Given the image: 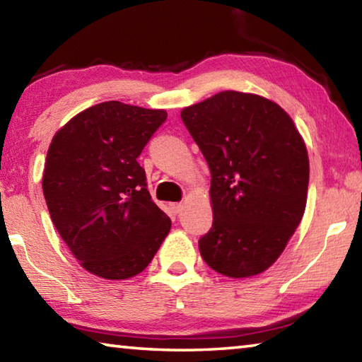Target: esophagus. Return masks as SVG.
Instances as JSON below:
<instances>
[{
    "label": "esophagus",
    "mask_w": 362,
    "mask_h": 362,
    "mask_svg": "<svg viewBox=\"0 0 362 362\" xmlns=\"http://www.w3.org/2000/svg\"><path fill=\"white\" fill-rule=\"evenodd\" d=\"M169 207H170V211H173V214H179L183 206H182V203H170Z\"/></svg>",
    "instance_id": "esophagus-1"
}]
</instances>
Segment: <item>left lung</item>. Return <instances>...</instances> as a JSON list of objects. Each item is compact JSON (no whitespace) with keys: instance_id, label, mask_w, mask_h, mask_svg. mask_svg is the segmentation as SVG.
Returning a JSON list of instances; mask_svg holds the SVG:
<instances>
[{"instance_id":"left-lung-1","label":"left lung","mask_w":362,"mask_h":362,"mask_svg":"<svg viewBox=\"0 0 362 362\" xmlns=\"http://www.w3.org/2000/svg\"><path fill=\"white\" fill-rule=\"evenodd\" d=\"M211 170L212 228L198 241L212 269L230 278L265 272L303 217L308 153L276 103L223 90L182 110Z\"/></svg>"}]
</instances>
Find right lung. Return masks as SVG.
<instances>
[{"label": "right lung", "instance_id": "right-lung-1", "mask_svg": "<svg viewBox=\"0 0 362 362\" xmlns=\"http://www.w3.org/2000/svg\"><path fill=\"white\" fill-rule=\"evenodd\" d=\"M166 118L164 110L102 102L71 118L49 146L42 193L52 223L97 276H136L170 230L137 161Z\"/></svg>", "mask_w": 362, "mask_h": 362}]
</instances>
